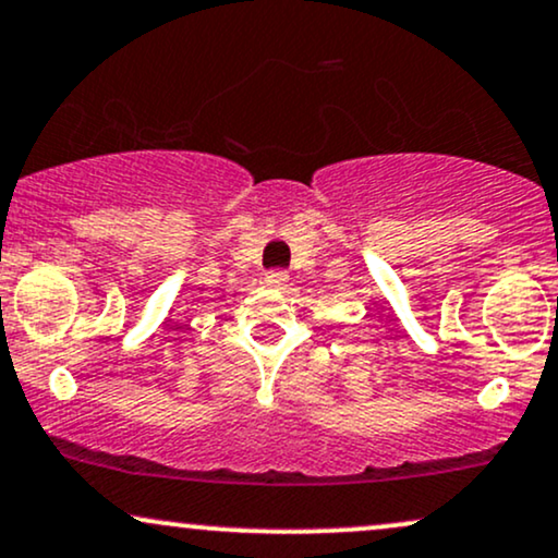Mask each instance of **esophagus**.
Listing matches in <instances>:
<instances>
[{
	"label": "esophagus",
	"instance_id": "obj_1",
	"mask_svg": "<svg viewBox=\"0 0 558 558\" xmlns=\"http://www.w3.org/2000/svg\"><path fill=\"white\" fill-rule=\"evenodd\" d=\"M265 283L272 288H283L288 283V272L286 270H270L265 272Z\"/></svg>",
	"mask_w": 558,
	"mask_h": 558
}]
</instances>
